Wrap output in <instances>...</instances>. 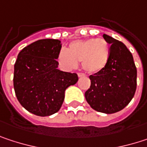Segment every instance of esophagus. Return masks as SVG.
Masks as SVG:
<instances>
[{"instance_id":"esophagus-1","label":"esophagus","mask_w":147,"mask_h":147,"mask_svg":"<svg viewBox=\"0 0 147 147\" xmlns=\"http://www.w3.org/2000/svg\"><path fill=\"white\" fill-rule=\"evenodd\" d=\"M77 76H78V77H82V76H85V75L83 73H78L77 74Z\"/></svg>"}]
</instances>
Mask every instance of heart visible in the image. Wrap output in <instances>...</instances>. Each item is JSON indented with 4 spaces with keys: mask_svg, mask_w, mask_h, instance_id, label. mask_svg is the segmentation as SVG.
I'll list each match as a JSON object with an SVG mask.
<instances>
[{
    "mask_svg": "<svg viewBox=\"0 0 147 147\" xmlns=\"http://www.w3.org/2000/svg\"><path fill=\"white\" fill-rule=\"evenodd\" d=\"M111 47L104 38H89L74 41L68 49L62 47L58 53V62L65 71L75 69L82 62V69L88 73H96L107 65Z\"/></svg>",
    "mask_w": 147,
    "mask_h": 147,
    "instance_id": "obj_1",
    "label": "heart"
}]
</instances>
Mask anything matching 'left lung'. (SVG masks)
I'll return each mask as SVG.
<instances>
[{"instance_id":"8db88e82","label":"left lung","mask_w":147,"mask_h":147,"mask_svg":"<svg viewBox=\"0 0 147 147\" xmlns=\"http://www.w3.org/2000/svg\"><path fill=\"white\" fill-rule=\"evenodd\" d=\"M103 37L111 44L110 59L103 70L89 76L91 86L85 98L94 110L111 114L131 101L136 90L137 70L125 45L105 34Z\"/></svg>"}]
</instances>
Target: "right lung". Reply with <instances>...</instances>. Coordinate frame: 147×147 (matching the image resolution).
Returning a JSON list of instances; mask_svg holds the SVG:
<instances>
[{
	"instance_id": "1",
	"label": "right lung",
	"mask_w": 147,
	"mask_h": 147,
	"mask_svg": "<svg viewBox=\"0 0 147 147\" xmlns=\"http://www.w3.org/2000/svg\"><path fill=\"white\" fill-rule=\"evenodd\" d=\"M61 42L38 40L24 47L14 65L13 87L21 105L32 114L51 116L59 111L65 91L78 81L76 73L58 69Z\"/></svg>"
}]
</instances>
